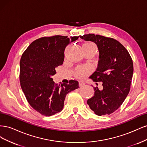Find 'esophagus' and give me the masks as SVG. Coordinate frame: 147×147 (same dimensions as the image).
I'll use <instances>...</instances> for the list:
<instances>
[{"label": "esophagus", "instance_id": "34e87169", "mask_svg": "<svg viewBox=\"0 0 147 147\" xmlns=\"http://www.w3.org/2000/svg\"><path fill=\"white\" fill-rule=\"evenodd\" d=\"M84 84H85V83H84V82H83V81L80 82V86H83Z\"/></svg>", "mask_w": 147, "mask_h": 147}]
</instances>
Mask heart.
Segmentation results:
<instances>
[{
  "label": "heart",
  "mask_w": 147,
  "mask_h": 147,
  "mask_svg": "<svg viewBox=\"0 0 147 147\" xmlns=\"http://www.w3.org/2000/svg\"><path fill=\"white\" fill-rule=\"evenodd\" d=\"M83 49L84 51H93L96 52L97 51V46L94 43L92 42H88L83 44ZM88 73L89 70L88 67L84 66L79 67L76 70V75L79 78H83L86 76Z\"/></svg>",
  "instance_id": "obj_1"
}]
</instances>
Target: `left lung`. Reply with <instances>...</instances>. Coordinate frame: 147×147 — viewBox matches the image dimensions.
<instances>
[{"mask_svg":"<svg viewBox=\"0 0 147 147\" xmlns=\"http://www.w3.org/2000/svg\"><path fill=\"white\" fill-rule=\"evenodd\" d=\"M80 37L94 42L99 51L98 66L90 78L102 82V89L94 87V96L87 104L97 115H110L121 105L130 91L132 59L125 47L114 38L94 34Z\"/></svg>","mask_w":147,"mask_h":147,"instance_id":"obj_1","label":"left lung"}]
</instances>
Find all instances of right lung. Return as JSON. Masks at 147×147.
Here are the masks:
<instances>
[{
  "label": "right lung",
  "mask_w": 147,
  "mask_h": 147,
  "mask_svg": "<svg viewBox=\"0 0 147 147\" xmlns=\"http://www.w3.org/2000/svg\"><path fill=\"white\" fill-rule=\"evenodd\" d=\"M78 37L55 35L31 43L20 60V81L26 98L32 107L50 117L63 109L66 95L79 88L77 80L57 84L51 77L56 68L63 64L64 50Z\"/></svg>",
  "instance_id": "obj_1"
}]
</instances>
